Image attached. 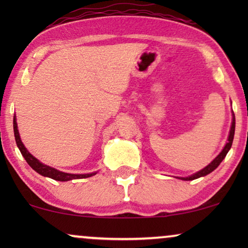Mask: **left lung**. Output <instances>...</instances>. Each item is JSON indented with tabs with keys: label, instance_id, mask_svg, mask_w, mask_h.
I'll return each instance as SVG.
<instances>
[{
	"label": "left lung",
	"instance_id": "8db88e82",
	"mask_svg": "<svg viewBox=\"0 0 248 248\" xmlns=\"http://www.w3.org/2000/svg\"><path fill=\"white\" fill-rule=\"evenodd\" d=\"M233 135H235V116L232 118V128H230V133H229V138H228V142H227V144L225 145V148H223V150L220 152L218 157H217L215 160H213L211 164L206 166L205 168H203L202 170H200L199 172H196V174L189 176V177H185V178H181V179H185V181H193V179L195 178H199V177H202V176H205L210 174V172L215 170V169L218 167L220 165V162H221L225 157L228 154V151L230 150V148H232V140H233Z\"/></svg>",
	"mask_w": 248,
	"mask_h": 248
}]
</instances>
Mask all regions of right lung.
I'll use <instances>...</instances> for the list:
<instances>
[{"mask_svg": "<svg viewBox=\"0 0 248 248\" xmlns=\"http://www.w3.org/2000/svg\"><path fill=\"white\" fill-rule=\"evenodd\" d=\"M13 131H15V138H16V145H18L20 152L23 155V158L26 159V161L28 162V165L31 167L33 170H36L38 174L46 176V177L53 178L55 181H60V182H67V181H72V179H78V178H87V177H91L93 176L96 172H93V174H81V175H76V174H67V172H62L60 170H56L49 166H46L40 162L39 160L33 157L32 155H30L28 150L25 148V145L20 140V135L18 132V126H16V117L13 120Z\"/></svg>", "mask_w": 248, "mask_h": 248, "instance_id": "obj_1", "label": "right lung"}]
</instances>
